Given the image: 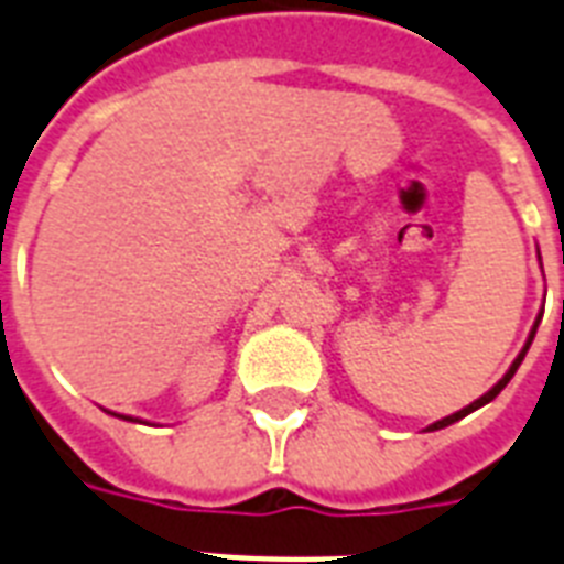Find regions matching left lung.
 Wrapping results in <instances>:
<instances>
[{"instance_id":"left-lung-1","label":"left lung","mask_w":564,"mask_h":564,"mask_svg":"<svg viewBox=\"0 0 564 564\" xmlns=\"http://www.w3.org/2000/svg\"><path fill=\"white\" fill-rule=\"evenodd\" d=\"M535 327H539V322H535ZM535 327H533V334H530V339H527V345H524V351L518 354V360H516V362H512V369H509V371H507V375H503V380H500V383H498V386H495V389H489V392L482 394V398H477V401H474V403H468V406H465V410L454 412V415H447V419L436 421V424H430V427H427V430H438V427H447V424H454V421L465 419V415H468V412H474V410H477V406H482V403H489V401H495V398H498V394H500V389H503V386H507V383H509V380H512V375H516V371H518V366H521V360H524V354H527V348H530V345H533Z\"/></svg>"}]
</instances>
